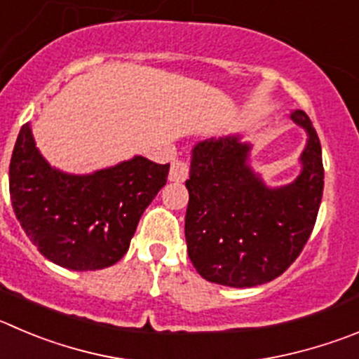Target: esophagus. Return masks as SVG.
<instances>
[{"mask_svg":"<svg viewBox=\"0 0 359 359\" xmlns=\"http://www.w3.org/2000/svg\"><path fill=\"white\" fill-rule=\"evenodd\" d=\"M187 175H189V164H187L186 161H180V159L173 161L172 168H170L168 179L172 180V182H184V180L187 179Z\"/></svg>","mask_w":359,"mask_h":359,"instance_id":"obj_1","label":"esophagus"}]
</instances>
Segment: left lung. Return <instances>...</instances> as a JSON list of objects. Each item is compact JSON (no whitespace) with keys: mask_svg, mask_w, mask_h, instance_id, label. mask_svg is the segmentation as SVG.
<instances>
[{"mask_svg":"<svg viewBox=\"0 0 359 359\" xmlns=\"http://www.w3.org/2000/svg\"><path fill=\"white\" fill-rule=\"evenodd\" d=\"M289 120L306 133V145L299 175L285 186H267L251 168L253 145L239 133L191 150L187 255L207 281L262 285L287 271L306 244L323 198V150L306 113L294 109Z\"/></svg>","mask_w":359,"mask_h":359,"instance_id":"8db88e82","label":"left lung"}]
</instances>
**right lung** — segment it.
I'll return each instance as SVG.
<instances>
[{"instance_id":"add662e5","label":"right lung","mask_w":359,"mask_h":359,"mask_svg":"<svg viewBox=\"0 0 359 359\" xmlns=\"http://www.w3.org/2000/svg\"><path fill=\"white\" fill-rule=\"evenodd\" d=\"M168 172L170 164L143 156L86 175L62 172L40 154L26 123L10 159V198L22 230L46 259L65 269L97 271L126 255Z\"/></svg>"}]
</instances>
